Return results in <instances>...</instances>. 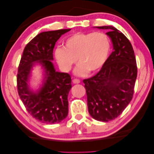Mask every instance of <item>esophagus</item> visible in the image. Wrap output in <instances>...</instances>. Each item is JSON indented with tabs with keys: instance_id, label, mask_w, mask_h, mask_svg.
I'll list each match as a JSON object with an SVG mask.
<instances>
[{
	"instance_id": "esophagus-1",
	"label": "esophagus",
	"mask_w": 154,
	"mask_h": 154,
	"mask_svg": "<svg viewBox=\"0 0 154 154\" xmlns=\"http://www.w3.org/2000/svg\"><path fill=\"white\" fill-rule=\"evenodd\" d=\"M73 82H74V84H79L80 82V80L77 79H74V80H73Z\"/></svg>"
}]
</instances>
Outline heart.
Segmentation results:
<instances>
[{"instance_id":"obj_1","label":"heart","mask_w":154,"mask_h":154,"mask_svg":"<svg viewBox=\"0 0 154 154\" xmlns=\"http://www.w3.org/2000/svg\"><path fill=\"white\" fill-rule=\"evenodd\" d=\"M111 49L110 40L103 32H79L68 37L64 47L55 51L56 60L61 69L69 72L78 63L75 74L84 75L88 72H96L103 67Z\"/></svg>"}]
</instances>
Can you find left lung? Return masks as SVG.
<instances>
[{"mask_svg": "<svg viewBox=\"0 0 154 154\" xmlns=\"http://www.w3.org/2000/svg\"><path fill=\"white\" fill-rule=\"evenodd\" d=\"M107 29L113 51L101 69L83 80L91 116L108 122L121 114L133 98L137 77V65L133 47L129 39L112 26L96 27Z\"/></svg>", "mask_w": 154, "mask_h": 154, "instance_id": "left-lung-1", "label": "left lung"}]
</instances>
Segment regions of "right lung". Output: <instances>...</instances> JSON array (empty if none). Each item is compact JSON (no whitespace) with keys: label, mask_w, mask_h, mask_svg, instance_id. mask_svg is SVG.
Returning <instances> with one entry per match:
<instances>
[{"label":"right lung","mask_w":154,"mask_h":154,"mask_svg":"<svg viewBox=\"0 0 154 154\" xmlns=\"http://www.w3.org/2000/svg\"><path fill=\"white\" fill-rule=\"evenodd\" d=\"M67 29L40 33L25 46L18 65L17 89L26 109L35 119L47 124L58 123L68 114L67 96L72 79L67 73L56 72L51 60L56 41ZM35 62L44 67L46 77L40 90L31 91L27 82Z\"/></svg>","instance_id":"obj_1"}]
</instances>
